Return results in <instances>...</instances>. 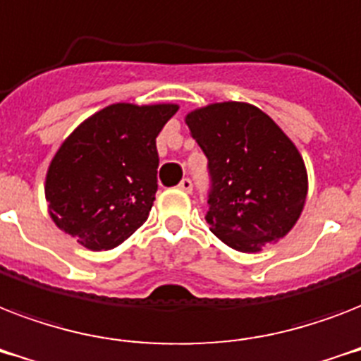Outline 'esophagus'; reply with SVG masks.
Listing matches in <instances>:
<instances>
[{
	"mask_svg": "<svg viewBox=\"0 0 361 361\" xmlns=\"http://www.w3.org/2000/svg\"><path fill=\"white\" fill-rule=\"evenodd\" d=\"M181 189V191H185V192H191L192 191V181L189 180V178H185V180H181L180 181V185H178Z\"/></svg>",
	"mask_w": 361,
	"mask_h": 361,
	"instance_id": "obj_1",
	"label": "esophagus"
}]
</instances>
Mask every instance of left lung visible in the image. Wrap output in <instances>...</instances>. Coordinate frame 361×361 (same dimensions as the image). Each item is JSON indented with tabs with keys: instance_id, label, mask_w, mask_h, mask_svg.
Returning a JSON list of instances; mask_svg holds the SVG:
<instances>
[{
	"instance_id": "obj_1",
	"label": "left lung",
	"mask_w": 361,
	"mask_h": 361,
	"mask_svg": "<svg viewBox=\"0 0 361 361\" xmlns=\"http://www.w3.org/2000/svg\"><path fill=\"white\" fill-rule=\"evenodd\" d=\"M185 123L208 157L209 231L241 252L285 238L302 215L309 187L296 144L268 114L240 101L191 110Z\"/></svg>"
}]
</instances>
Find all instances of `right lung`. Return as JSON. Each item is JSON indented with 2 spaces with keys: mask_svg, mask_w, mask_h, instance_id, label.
Returning <instances> with one entry per match:
<instances>
[{
  "mask_svg": "<svg viewBox=\"0 0 361 361\" xmlns=\"http://www.w3.org/2000/svg\"><path fill=\"white\" fill-rule=\"evenodd\" d=\"M178 104L116 103L82 121L47 170L48 214L92 251H109L146 223L157 192L155 138Z\"/></svg>",
  "mask_w": 361,
  "mask_h": 361,
  "instance_id": "add662e5",
  "label": "right lung"
}]
</instances>
